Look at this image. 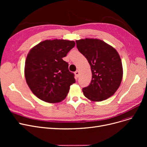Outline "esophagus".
<instances>
[{
  "mask_svg": "<svg viewBox=\"0 0 147 147\" xmlns=\"http://www.w3.org/2000/svg\"><path fill=\"white\" fill-rule=\"evenodd\" d=\"M75 74H76V76H77V77H78H78L79 76V74H80V73H79V71H78V70H77L76 72H75Z\"/></svg>",
  "mask_w": 147,
  "mask_h": 147,
  "instance_id": "1",
  "label": "esophagus"
}]
</instances>
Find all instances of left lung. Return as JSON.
I'll return each instance as SVG.
<instances>
[{"mask_svg": "<svg viewBox=\"0 0 147 147\" xmlns=\"http://www.w3.org/2000/svg\"><path fill=\"white\" fill-rule=\"evenodd\" d=\"M79 51L91 68L92 80L83 88L84 95L92 101H102L114 95L123 78L121 61L111 46L96 38L76 40Z\"/></svg>", "mask_w": 147, "mask_h": 147, "instance_id": "8db88e82", "label": "left lung"}]
</instances>
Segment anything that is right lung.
I'll use <instances>...</instances> for the list:
<instances>
[{
    "label": "right lung",
    "instance_id": "1",
    "mask_svg": "<svg viewBox=\"0 0 147 147\" xmlns=\"http://www.w3.org/2000/svg\"><path fill=\"white\" fill-rule=\"evenodd\" d=\"M74 41L46 40L28 52L25 63L26 82L33 93L49 103L59 102L76 82L68 64L63 59L75 46Z\"/></svg>",
    "mask_w": 147,
    "mask_h": 147
}]
</instances>
